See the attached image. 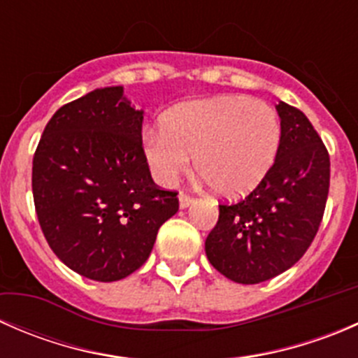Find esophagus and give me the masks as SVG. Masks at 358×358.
<instances>
[{"mask_svg": "<svg viewBox=\"0 0 358 358\" xmlns=\"http://www.w3.org/2000/svg\"><path fill=\"white\" fill-rule=\"evenodd\" d=\"M178 201H180V208H182V209H187V208H189V206L192 204V202H194V197L187 196V194H180V196H178Z\"/></svg>", "mask_w": 358, "mask_h": 358, "instance_id": "34e87169", "label": "esophagus"}]
</instances>
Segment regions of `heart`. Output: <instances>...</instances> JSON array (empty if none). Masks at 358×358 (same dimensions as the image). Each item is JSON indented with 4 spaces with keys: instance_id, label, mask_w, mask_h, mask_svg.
Listing matches in <instances>:
<instances>
[{
    "instance_id": "b5f03b06",
    "label": "heart",
    "mask_w": 358,
    "mask_h": 358,
    "mask_svg": "<svg viewBox=\"0 0 358 358\" xmlns=\"http://www.w3.org/2000/svg\"><path fill=\"white\" fill-rule=\"evenodd\" d=\"M282 126L273 107L243 95L192 100L166 110L161 128L143 133L154 180L169 187L190 168L213 192L236 199L252 192L275 164Z\"/></svg>"
}]
</instances>
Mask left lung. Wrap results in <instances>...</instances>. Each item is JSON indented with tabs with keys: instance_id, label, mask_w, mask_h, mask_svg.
Here are the masks:
<instances>
[{
	"instance_id": "8db88e82",
	"label": "left lung",
	"mask_w": 358,
	"mask_h": 358,
	"mask_svg": "<svg viewBox=\"0 0 358 358\" xmlns=\"http://www.w3.org/2000/svg\"><path fill=\"white\" fill-rule=\"evenodd\" d=\"M282 142L275 164L251 194L220 206L206 239L209 263L227 279L259 284L291 268L312 244L326 209L331 162L301 110L279 102Z\"/></svg>"
}]
</instances>
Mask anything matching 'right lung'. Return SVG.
<instances>
[{
	"label": "right lung",
	"mask_w": 358,
	"mask_h": 358,
	"mask_svg": "<svg viewBox=\"0 0 358 358\" xmlns=\"http://www.w3.org/2000/svg\"><path fill=\"white\" fill-rule=\"evenodd\" d=\"M143 110L107 86L53 114L32 159V196L52 251L99 282L121 280L150 256L157 230L178 211L142 147Z\"/></svg>",
	"instance_id": "obj_1"
}]
</instances>
